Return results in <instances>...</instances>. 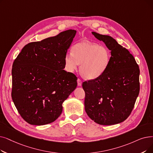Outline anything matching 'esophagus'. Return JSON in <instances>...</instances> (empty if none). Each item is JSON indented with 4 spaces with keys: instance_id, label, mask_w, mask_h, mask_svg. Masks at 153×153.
<instances>
[{
    "instance_id": "obj_1",
    "label": "esophagus",
    "mask_w": 153,
    "mask_h": 153,
    "mask_svg": "<svg viewBox=\"0 0 153 153\" xmlns=\"http://www.w3.org/2000/svg\"><path fill=\"white\" fill-rule=\"evenodd\" d=\"M77 85L78 86H81L82 85V81L80 79H77Z\"/></svg>"
}]
</instances>
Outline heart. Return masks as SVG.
Listing matches in <instances>:
<instances>
[{"label": "heart", "instance_id": "b5f03b06", "mask_svg": "<svg viewBox=\"0 0 153 153\" xmlns=\"http://www.w3.org/2000/svg\"><path fill=\"white\" fill-rule=\"evenodd\" d=\"M110 51L105 45L82 41L72 47V54H65L64 65L69 72H74L79 64L82 76L88 80L100 77L107 70L111 61Z\"/></svg>", "mask_w": 153, "mask_h": 153}]
</instances>
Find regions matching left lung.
I'll list each match as a JSON object with an SVG mask.
<instances>
[{
	"label": "left lung",
	"mask_w": 153,
	"mask_h": 153,
	"mask_svg": "<svg viewBox=\"0 0 153 153\" xmlns=\"http://www.w3.org/2000/svg\"><path fill=\"white\" fill-rule=\"evenodd\" d=\"M92 34L110 51L109 67L100 77L82 83L88 116L101 125L123 122L130 115L139 92V71L128 49L108 35Z\"/></svg>",
	"instance_id": "1"
}]
</instances>
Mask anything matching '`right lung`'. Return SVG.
<instances>
[{"label":"right lung","instance_id":"1","mask_svg":"<svg viewBox=\"0 0 153 153\" xmlns=\"http://www.w3.org/2000/svg\"><path fill=\"white\" fill-rule=\"evenodd\" d=\"M76 30L69 29L25 45L12 65V98L32 125L56 121L62 103L77 87V77L64 70V57Z\"/></svg>","mask_w":153,"mask_h":153}]
</instances>
